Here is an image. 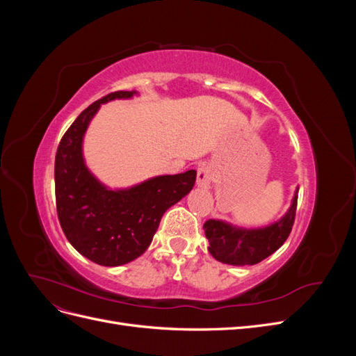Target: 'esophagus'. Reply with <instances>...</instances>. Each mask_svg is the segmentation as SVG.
<instances>
[{"instance_id":"34e87169","label":"esophagus","mask_w":356,"mask_h":356,"mask_svg":"<svg viewBox=\"0 0 356 356\" xmlns=\"http://www.w3.org/2000/svg\"><path fill=\"white\" fill-rule=\"evenodd\" d=\"M197 186L202 188H209L211 187V182H212V170L209 166L207 165H202L197 169Z\"/></svg>"}]
</instances>
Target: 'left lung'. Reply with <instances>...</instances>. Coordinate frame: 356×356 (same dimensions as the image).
Returning <instances> with one entry per match:
<instances>
[{
  "label": "left lung",
  "mask_w": 356,
  "mask_h": 356,
  "mask_svg": "<svg viewBox=\"0 0 356 356\" xmlns=\"http://www.w3.org/2000/svg\"><path fill=\"white\" fill-rule=\"evenodd\" d=\"M298 187L291 207L277 221L257 229H245L224 220H208L203 225L211 255L224 264L252 266L272 255L288 239L297 208Z\"/></svg>",
  "instance_id": "1"
}]
</instances>
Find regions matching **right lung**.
<instances>
[{"label":"right lung","instance_id":"obj_1","mask_svg":"<svg viewBox=\"0 0 356 356\" xmlns=\"http://www.w3.org/2000/svg\"><path fill=\"white\" fill-rule=\"evenodd\" d=\"M138 95L136 90L114 92L89 105L60 139L55 159L60 227L75 250L101 266H123L143 255L163 213L186 197L196 182V170L191 169L126 188H110L86 165L84 135L101 105Z\"/></svg>","mask_w":356,"mask_h":356}]
</instances>
